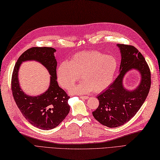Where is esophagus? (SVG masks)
Instances as JSON below:
<instances>
[{
	"label": "esophagus",
	"mask_w": 160,
	"mask_h": 160,
	"mask_svg": "<svg viewBox=\"0 0 160 160\" xmlns=\"http://www.w3.org/2000/svg\"><path fill=\"white\" fill-rule=\"evenodd\" d=\"M80 98L83 99H89V97L88 96H81Z\"/></svg>",
	"instance_id": "esophagus-1"
}]
</instances>
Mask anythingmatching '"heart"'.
Returning <instances> with one entry per match:
<instances>
[{
  "label": "heart",
  "mask_w": 160,
  "mask_h": 160,
  "mask_svg": "<svg viewBox=\"0 0 160 160\" xmlns=\"http://www.w3.org/2000/svg\"><path fill=\"white\" fill-rule=\"evenodd\" d=\"M118 61L112 55H105L98 51L76 53L68 62H62L57 69V80L62 88L69 89L80 76L83 81L73 87L72 93L84 94L95 91L100 92L112 83Z\"/></svg>",
  "instance_id": "heart-1"
}]
</instances>
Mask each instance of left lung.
Returning a JSON list of instances; mask_svg holds the SVG:
<instances>
[{
	"label": "left lung",
	"mask_w": 160,
	"mask_h": 160,
	"mask_svg": "<svg viewBox=\"0 0 160 160\" xmlns=\"http://www.w3.org/2000/svg\"><path fill=\"white\" fill-rule=\"evenodd\" d=\"M122 55L119 74L109 88L98 96V108L93 113L96 120L108 128H117L128 122L146 99L151 87V72L142 54L132 45L118 44ZM131 69L141 74V82L133 91L122 85L124 75Z\"/></svg>",
	"instance_id": "8db88e82"
}]
</instances>
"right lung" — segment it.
I'll list each match as a JSON object with an SVG mask.
<instances>
[{
  "label": "right lung",
  "instance_id": "obj_1",
  "mask_svg": "<svg viewBox=\"0 0 160 160\" xmlns=\"http://www.w3.org/2000/svg\"><path fill=\"white\" fill-rule=\"evenodd\" d=\"M52 47H32L19 57L14 65L11 89L14 101L25 119L33 126L43 130L56 128L68 115L70 97L59 88L57 81V62ZM34 60L41 62L51 75L50 85L44 94L32 97L22 91L18 83V69L22 62Z\"/></svg>",
  "mask_w": 160,
  "mask_h": 160
}]
</instances>
